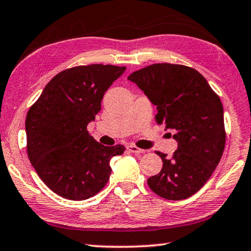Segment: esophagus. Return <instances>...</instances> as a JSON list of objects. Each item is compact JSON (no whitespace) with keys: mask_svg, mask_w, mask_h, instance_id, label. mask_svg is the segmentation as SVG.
<instances>
[{"mask_svg":"<svg viewBox=\"0 0 251 251\" xmlns=\"http://www.w3.org/2000/svg\"><path fill=\"white\" fill-rule=\"evenodd\" d=\"M127 150H128L129 152L134 153V154H142V153H144V152H145L144 150L138 149L137 147H135V145H133V144H129L128 147H127Z\"/></svg>","mask_w":251,"mask_h":251,"instance_id":"esophagus-1","label":"esophagus"}]
</instances>
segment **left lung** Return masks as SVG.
<instances>
[{"instance_id":"8db88e82","label":"left lung","mask_w":251,"mask_h":251,"mask_svg":"<svg viewBox=\"0 0 251 251\" xmlns=\"http://www.w3.org/2000/svg\"><path fill=\"white\" fill-rule=\"evenodd\" d=\"M127 78L155 104V122L173 129L178 143L171 159L156 152L163 166L148 179V185L166 200L190 197L208 180L223 154L221 100L206 78L188 66L159 63L135 71Z\"/></svg>"}]
</instances>
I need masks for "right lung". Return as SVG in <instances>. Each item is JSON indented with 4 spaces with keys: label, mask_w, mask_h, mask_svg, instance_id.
Returning a JSON list of instances; mask_svg holds the SVG:
<instances>
[{
    "label": "right lung",
    "mask_w": 251,
    "mask_h": 251,
    "mask_svg": "<svg viewBox=\"0 0 251 251\" xmlns=\"http://www.w3.org/2000/svg\"><path fill=\"white\" fill-rule=\"evenodd\" d=\"M125 70L92 64L63 71L48 82L29 109V160L57 195L71 201L95 196L109 179L111 158L124 153V145L104 147L93 140L87 126L101 109L104 92Z\"/></svg>",
    "instance_id": "right-lung-1"
}]
</instances>
